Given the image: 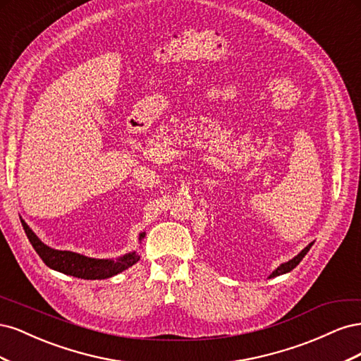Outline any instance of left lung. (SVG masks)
I'll return each mask as SVG.
<instances>
[{
  "label": "left lung",
  "mask_w": 361,
  "mask_h": 361,
  "mask_svg": "<svg viewBox=\"0 0 361 361\" xmlns=\"http://www.w3.org/2000/svg\"><path fill=\"white\" fill-rule=\"evenodd\" d=\"M312 245H313V243H310L307 247H305L302 251H300V253L295 256L293 259H290L289 262H285V264H281L274 272H272V274L269 276V279L271 277H277V276H281V274H286V272H289V271H292L295 267H297L300 262L302 260V257L309 253V250L312 248Z\"/></svg>",
  "instance_id": "8db88e82"
}]
</instances>
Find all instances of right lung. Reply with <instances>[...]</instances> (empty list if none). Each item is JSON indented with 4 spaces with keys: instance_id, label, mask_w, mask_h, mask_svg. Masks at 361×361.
Masks as SVG:
<instances>
[{
    "instance_id": "1",
    "label": "right lung",
    "mask_w": 361,
    "mask_h": 361,
    "mask_svg": "<svg viewBox=\"0 0 361 361\" xmlns=\"http://www.w3.org/2000/svg\"><path fill=\"white\" fill-rule=\"evenodd\" d=\"M20 223H23L28 241L31 243L32 248L36 250V253L43 260V264L59 272H63V274L73 276L84 280H104L128 269L129 267H133L140 260V256L135 253V251L114 260V259H93V257H87L78 253H73V251L54 250L47 244H43L24 220H20ZM145 235L146 233H140V241L145 238Z\"/></svg>"
}]
</instances>
